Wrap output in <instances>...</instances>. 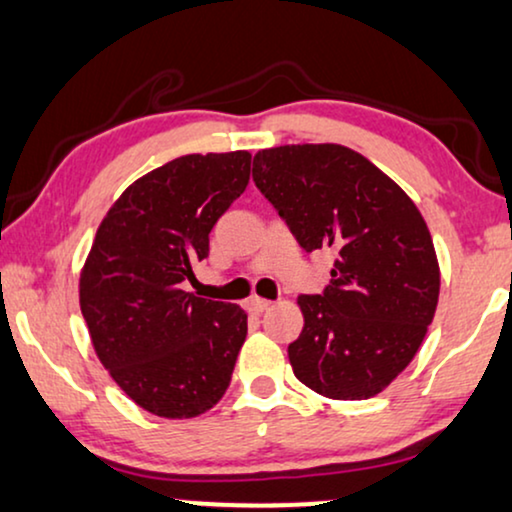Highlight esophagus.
<instances>
[{
	"label": "esophagus",
	"mask_w": 512,
	"mask_h": 512,
	"mask_svg": "<svg viewBox=\"0 0 512 512\" xmlns=\"http://www.w3.org/2000/svg\"><path fill=\"white\" fill-rule=\"evenodd\" d=\"M270 301H265V298H261V296H251V298H247V301H244V308L249 310V313H254V315H261V313H265V310L270 308Z\"/></svg>",
	"instance_id": "obj_1"
}]
</instances>
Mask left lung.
I'll use <instances>...</instances> for the list:
<instances>
[{
	"label": "left lung",
	"instance_id": "left-lung-1",
	"mask_svg": "<svg viewBox=\"0 0 512 512\" xmlns=\"http://www.w3.org/2000/svg\"><path fill=\"white\" fill-rule=\"evenodd\" d=\"M254 183L305 251H336L322 294H301L294 374L331 400H367L421 348L440 268L421 211L360 152L280 145L254 157Z\"/></svg>",
	"mask_w": 512,
	"mask_h": 512
}]
</instances>
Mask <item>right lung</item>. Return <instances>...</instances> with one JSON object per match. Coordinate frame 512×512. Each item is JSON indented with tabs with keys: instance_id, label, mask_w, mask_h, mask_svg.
<instances>
[{
	"instance_id": "obj_1",
	"label": "right lung",
	"mask_w": 512,
	"mask_h": 512,
	"mask_svg": "<svg viewBox=\"0 0 512 512\" xmlns=\"http://www.w3.org/2000/svg\"><path fill=\"white\" fill-rule=\"evenodd\" d=\"M249 174L247 150L176 157L131 183L96 232L79 277L84 322L103 367L150 414L199 416L230 386L247 313L181 284Z\"/></svg>"
}]
</instances>
